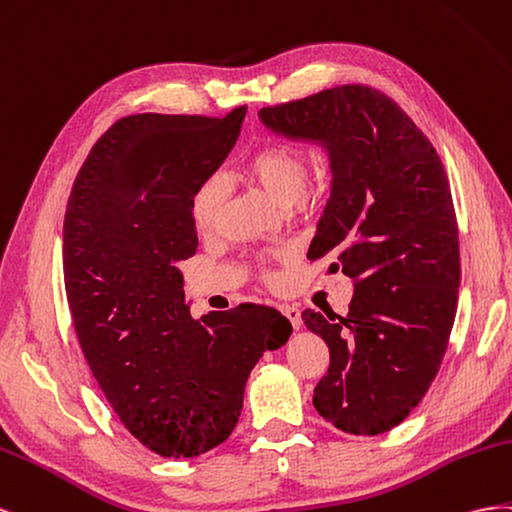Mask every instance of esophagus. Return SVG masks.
I'll return each mask as SVG.
<instances>
[{
  "instance_id": "1",
  "label": "esophagus",
  "mask_w": 512,
  "mask_h": 512,
  "mask_svg": "<svg viewBox=\"0 0 512 512\" xmlns=\"http://www.w3.org/2000/svg\"><path fill=\"white\" fill-rule=\"evenodd\" d=\"M281 313L289 319V324L294 326L296 330L302 326V315H300V309L294 304H281Z\"/></svg>"
}]
</instances>
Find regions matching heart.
Segmentation results:
<instances>
[{
	"instance_id": "1",
	"label": "heart",
	"mask_w": 512,
	"mask_h": 512,
	"mask_svg": "<svg viewBox=\"0 0 512 512\" xmlns=\"http://www.w3.org/2000/svg\"><path fill=\"white\" fill-rule=\"evenodd\" d=\"M244 178L261 188L276 206L281 208H304L315 195L309 184L311 156L304 145L296 141H268L244 160ZM227 188L221 175H206L191 195L188 210H191V223L199 236H212L218 227L225 206ZM283 253H272L264 261H279ZM261 281L266 285H276V274L268 268H261Z\"/></svg>"
}]
</instances>
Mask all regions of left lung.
<instances>
[{"mask_svg":"<svg viewBox=\"0 0 512 512\" xmlns=\"http://www.w3.org/2000/svg\"><path fill=\"white\" fill-rule=\"evenodd\" d=\"M259 115L283 135L328 145L332 195L306 257L332 255L330 270L356 281L345 317L302 313L330 349L313 405L345 433H386L425 397L457 313L459 229L442 158L371 85H337Z\"/></svg>","mask_w":512,"mask_h":512,"instance_id":"obj_1","label":"left lung"}]
</instances>
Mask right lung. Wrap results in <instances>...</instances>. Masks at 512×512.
<instances>
[{
  "label": "right lung",
  "mask_w": 512,
  "mask_h": 512,
  "mask_svg": "<svg viewBox=\"0 0 512 512\" xmlns=\"http://www.w3.org/2000/svg\"><path fill=\"white\" fill-rule=\"evenodd\" d=\"M244 113L128 115L94 143L68 197L64 283L79 345L122 425L160 457L225 442L257 360L291 334L270 306L193 319L184 304L178 264L197 251L188 201Z\"/></svg>",
  "instance_id": "add662e5"
}]
</instances>
